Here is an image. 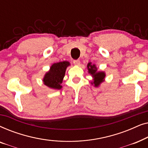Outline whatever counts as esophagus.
Listing matches in <instances>:
<instances>
[{
  "label": "esophagus",
  "mask_w": 148,
  "mask_h": 148,
  "mask_svg": "<svg viewBox=\"0 0 148 148\" xmlns=\"http://www.w3.org/2000/svg\"><path fill=\"white\" fill-rule=\"evenodd\" d=\"M73 63L75 65H79L80 64V60H73Z\"/></svg>",
  "instance_id": "esophagus-1"
}]
</instances>
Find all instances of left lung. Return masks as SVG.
<instances>
[{
  "instance_id": "1",
  "label": "left lung",
  "mask_w": 148,
  "mask_h": 148,
  "mask_svg": "<svg viewBox=\"0 0 148 148\" xmlns=\"http://www.w3.org/2000/svg\"><path fill=\"white\" fill-rule=\"evenodd\" d=\"M87 67H88V73L92 75L93 77L92 84H94L95 87H98L104 81L106 74L103 71H98L96 65L92 64V62H89Z\"/></svg>"
}]
</instances>
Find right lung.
Returning a JSON list of instances; mask_svg holds the SVG:
<instances>
[{
	"label": "right lung",
	"mask_w": 148,
	"mask_h": 148,
	"mask_svg": "<svg viewBox=\"0 0 148 148\" xmlns=\"http://www.w3.org/2000/svg\"><path fill=\"white\" fill-rule=\"evenodd\" d=\"M70 65L69 62L62 61L54 63L50 66V70L46 73L43 78L44 84L54 90L62 88V80L65 75L66 67Z\"/></svg>",
	"instance_id": "add662e5"
}]
</instances>
